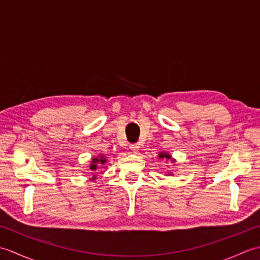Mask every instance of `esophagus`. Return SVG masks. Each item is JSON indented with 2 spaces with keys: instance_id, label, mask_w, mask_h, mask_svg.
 I'll use <instances>...</instances> for the list:
<instances>
[{
  "instance_id": "1",
  "label": "esophagus",
  "mask_w": 260,
  "mask_h": 260,
  "mask_svg": "<svg viewBox=\"0 0 260 260\" xmlns=\"http://www.w3.org/2000/svg\"><path fill=\"white\" fill-rule=\"evenodd\" d=\"M131 151H132V153H134V154H137L139 153V150H140V146L137 145V144H133V145H131Z\"/></svg>"
}]
</instances>
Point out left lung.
I'll list each match as a JSON object with an SVG mask.
<instances>
[{
	"label": "left lung",
	"instance_id": "8db88e82",
	"mask_svg": "<svg viewBox=\"0 0 260 260\" xmlns=\"http://www.w3.org/2000/svg\"><path fill=\"white\" fill-rule=\"evenodd\" d=\"M158 158H161V159H165V161H169L170 163H175L176 161L175 159L171 156V154L169 153V152H161V153H158ZM168 175L169 176H172L173 175V173H168Z\"/></svg>",
	"mask_w": 260,
	"mask_h": 260
}]
</instances>
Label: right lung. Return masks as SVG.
Segmentation results:
<instances>
[{
    "label": "right lung",
    "instance_id": "obj_1",
    "mask_svg": "<svg viewBox=\"0 0 260 260\" xmlns=\"http://www.w3.org/2000/svg\"><path fill=\"white\" fill-rule=\"evenodd\" d=\"M106 163H107V158L105 157L104 154H99L98 156H93L91 158L89 169H88V170H90V171H92V172H95V173H98L97 172L98 169H102L103 165H105ZM96 179H97V176L93 175L90 180H96Z\"/></svg>",
    "mask_w": 260,
    "mask_h": 260
}]
</instances>
